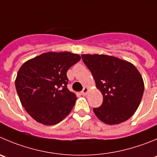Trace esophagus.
<instances>
[{"label":"esophagus","instance_id":"obj_1","mask_svg":"<svg viewBox=\"0 0 157 157\" xmlns=\"http://www.w3.org/2000/svg\"><path fill=\"white\" fill-rule=\"evenodd\" d=\"M88 92H89V89H88L87 87H84V88H83L82 91V95H87Z\"/></svg>","mask_w":157,"mask_h":157}]
</instances>
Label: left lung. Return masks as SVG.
Segmentation results:
<instances>
[{"instance_id":"obj_1","label":"left lung","mask_w":157,"mask_h":157,"mask_svg":"<svg viewBox=\"0 0 157 157\" xmlns=\"http://www.w3.org/2000/svg\"><path fill=\"white\" fill-rule=\"evenodd\" d=\"M92 72L103 102L94 108L95 116L109 125L129 119L140 105L144 82L137 68L129 62L106 55H82Z\"/></svg>"}]
</instances>
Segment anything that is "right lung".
Here are the masks:
<instances>
[{
	"instance_id": "obj_1",
	"label": "right lung",
	"mask_w": 157,
	"mask_h": 157,
	"mask_svg": "<svg viewBox=\"0 0 157 157\" xmlns=\"http://www.w3.org/2000/svg\"><path fill=\"white\" fill-rule=\"evenodd\" d=\"M80 59L79 55L68 52H49L21 65L16 90L22 106L35 121L52 126L69 114L77 98L67 88L66 73Z\"/></svg>"
}]
</instances>
